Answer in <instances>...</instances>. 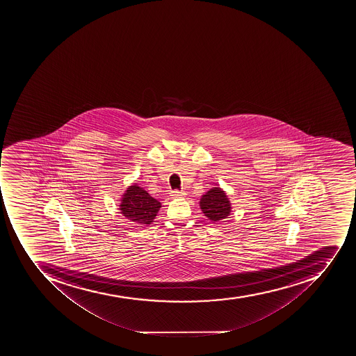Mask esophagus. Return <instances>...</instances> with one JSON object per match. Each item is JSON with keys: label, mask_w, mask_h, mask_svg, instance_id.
<instances>
[{"label": "esophagus", "mask_w": 356, "mask_h": 356, "mask_svg": "<svg viewBox=\"0 0 356 356\" xmlns=\"http://www.w3.org/2000/svg\"><path fill=\"white\" fill-rule=\"evenodd\" d=\"M171 196L174 197V198H178V197L185 196V193H184V191H178V189H176V191H171Z\"/></svg>", "instance_id": "1"}]
</instances>
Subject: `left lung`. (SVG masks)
<instances>
[{"label":"left lung","instance_id":"1","mask_svg":"<svg viewBox=\"0 0 356 356\" xmlns=\"http://www.w3.org/2000/svg\"><path fill=\"white\" fill-rule=\"evenodd\" d=\"M200 207L204 216H207L211 221H219L227 218V216L230 213L229 200L227 198L226 193L221 191L219 188L210 189L206 195L202 196Z\"/></svg>","mask_w":356,"mask_h":356}]
</instances>
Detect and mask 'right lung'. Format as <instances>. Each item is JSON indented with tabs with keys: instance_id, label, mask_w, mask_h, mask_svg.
I'll list each match as a JSON object with an SVG mask.
<instances>
[{
	"instance_id": "add662e5",
	"label": "right lung",
	"mask_w": 356,
	"mask_h": 356,
	"mask_svg": "<svg viewBox=\"0 0 356 356\" xmlns=\"http://www.w3.org/2000/svg\"><path fill=\"white\" fill-rule=\"evenodd\" d=\"M161 204L143 188L130 186L121 202V213L141 226L152 224Z\"/></svg>"
}]
</instances>
